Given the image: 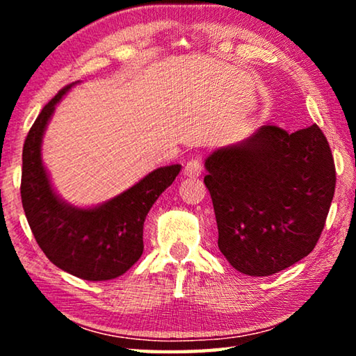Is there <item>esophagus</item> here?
<instances>
[{"instance_id": "esophagus-1", "label": "esophagus", "mask_w": 356, "mask_h": 356, "mask_svg": "<svg viewBox=\"0 0 356 356\" xmlns=\"http://www.w3.org/2000/svg\"><path fill=\"white\" fill-rule=\"evenodd\" d=\"M202 172V161L201 159H191L190 161H186L185 168H184V176L186 177H200Z\"/></svg>"}]
</instances>
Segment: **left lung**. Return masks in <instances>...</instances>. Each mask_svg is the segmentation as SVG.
<instances>
[{"instance_id":"left-lung-1","label":"left lung","mask_w":356,"mask_h":356,"mask_svg":"<svg viewBox=\"0 0 356 356\" xmlns=\"http://www.w3.org/2000/svg\"><path fill=\"white\" fill-rule=\"evenodd\" d=\"M204 166L218 248L237 272L270 276L314 250L336 186L333 155L316 124L293 134L262 125L215 149Z\"/></svg>"}]
</instances>
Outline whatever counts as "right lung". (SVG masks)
I'll list each match as a JSON object with an SVG mask.
<instances>
[{
	"instance_id": "obj_1",
	"label": "right lung",
	"mask_w": 356,
	"mask_h": 356,
	"mask_svg": "<svg viewBox=\"0 0 356 356\" xmlns=\"http://www.w3.org/2000/svg\"><path fill=\"white\" fill-rule=\"evenodd\" d=\"M76 83L48 102L29 130L23 146L22 204L35 242L50 262L76 278L108 281L124 275L141 257L144 220L182 166L156 168L97 206L78 207L64 201L42 160V140L56 105Z\"/></svg>"
}]
</instances>
